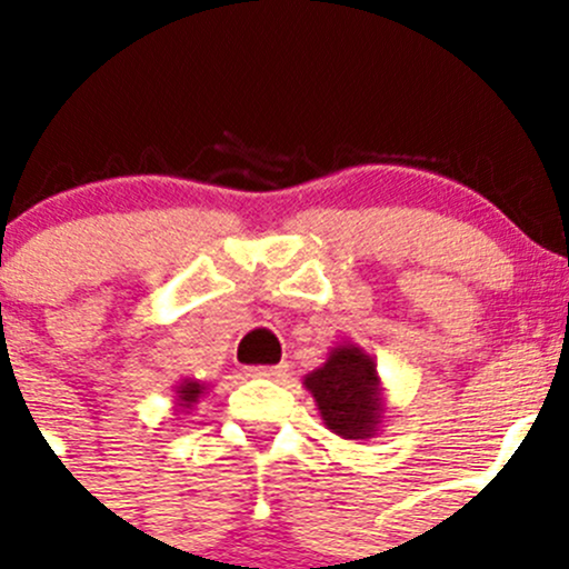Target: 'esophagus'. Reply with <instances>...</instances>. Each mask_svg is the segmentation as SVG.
<instances>
[{"mask_svg":"<svg viewBox=\"0 0 569 569\" xmlns=\"http://www.w3.org/2000/svg\"><path fill=\"white\" fill-rule=\"evenodd\" d=\"M248 378H267V380H278L286 376V367L272 365V367H248L246 370Z\"/></svg>","mask_w":569,"mask_h":569,"instance_id":"34e87169","label":"esophagus"}]
</instances>
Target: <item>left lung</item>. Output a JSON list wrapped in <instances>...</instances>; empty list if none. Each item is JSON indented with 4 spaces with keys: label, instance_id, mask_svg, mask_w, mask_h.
I'll use <instances>...</instances> for the list:
<instances>
[{
    "label": "left lung",
    "instance_id": "obj_1",
    "mask_svg": "<svg viewBox=\"0 0 569 569\" xmlns=\"http://www.w3.org/2000/svg\"><path fill=\"white\" fill-rule=\"evenodd\" d=\"M302 383L316 399L323 427L342 440H370L383 427L386 397L378 365L356 342L335 346Z\"/></svg>",
    "mask_w": 569,
    "mask_h": 569
}]
</instances>
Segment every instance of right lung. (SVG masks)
Returning <instances> with one entry per match:
<instances>
[{"label":"right lung","instance_id":"obj_1","mask_svg":"<svg viewBox=\"0 0 569 569\" xmlns=\"http://www.w3.org/2000/svg\"><path fill=\"white\" fill-rule=\"evenodd\" d=\"M208 391V383L202 380H193V378H183L178 386H174V408L178 410H191L193 405L199 402V397Z\"/></svg>","mask_w":569,"mask_h":569}]
</instances>
